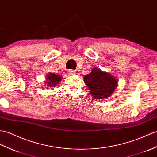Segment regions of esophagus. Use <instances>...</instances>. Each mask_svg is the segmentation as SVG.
<instances>
[{
	"label": "esophagus",
	"instance_id": "1",
	"mask_svg": "<svg viewBox=\"0 0 157 157\" xmlns=\"http://www.w3.org/2000/svg\"><path fill=\"white\" fill-rule=\"evenodd\" d=\"M74 70H69V74H74Z\"/></svg>",
	"mask_w": 157,
	"mask_h": 157
}]
</instances>
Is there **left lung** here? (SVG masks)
<instances>
[{"mask_svg":"<svg viewBox=\"0 0 157 157\" xmlns=\"http://www.w3.org/2000/svg\"><path fill=\"white\" fill-rule=\"evenodd\" d=\"M84 82L88 86L90 94L95 99H104L114 92L117 87V80L110 74L94 67L92 72L84 76Z\"/></svg>","mask_w":157,"mask_h":157,"instance_id":"obj_1","label":"left lung"}]
</instances>
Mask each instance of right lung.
Wrapping results in <instances>:
<instances>
[{"mask_svg":"<svg viewBox=\"0 0 157 157\" xmlns=\"http://www.w3.org/2000/svg\"><path fill=\"white\" fill-rule=\"evenodd\" d=\"M47 81L45 83L47 85L51 86H56L57 84L59 83V82L61 80V77L59 75H56L55 74H49L47 75V78H46Z\"/></svg>","mask_w":157,"mask_h":157,"instance_id":"add662e5","label":"right lung"}]
</instances>
